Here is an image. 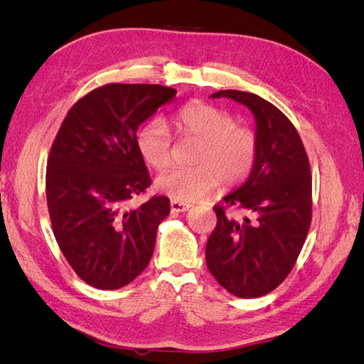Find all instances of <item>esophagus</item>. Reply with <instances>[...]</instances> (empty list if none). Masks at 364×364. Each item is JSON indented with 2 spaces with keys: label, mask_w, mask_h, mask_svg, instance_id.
Instances as JSON below:
<instances>
[{
  "label": "esophagus",
  "mask_w": 364,
  "mask_h": 364,
  "mask_svg": "<svg viewBox=\"0 0 364 364\" xmlns=\"http://www.w3.org/2000/svg\"><path fill=\"white\" fill-rule=\"evenodd\" d=\"M170 208H171V212H173V213H183V212L189 210L191 205H189V204H183V202L171 200V202H170Z\"/></svg>",
  "instance_id": "obj_1"
}]
</instances>
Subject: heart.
I'll use <instances>...</instances> for the list:
<instances>
[{
    "mask_svg": "<svg viewBox=\"0 0 364 364\" xmlns=\"http://www.w3.org/2000/svg\"><path fill=\"white\" fill-rule=\"evenodd\" d=\"M183 136L199 141L193 168H173L156 180L159 193L189 204L220 184L236 186L250 175L257 159V138L252 130L236 125L228 110L205 102H193L176 114ZM138 151L156 170L167 168L173 154V138L167 123L154 119L138 133Z\"/></svg>",
    "mask_w": 364,
    "mask_h": 364,
    "instance_id": "heart-1",
    "label": "heart"
}]
</instances>
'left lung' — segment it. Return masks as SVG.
Returning a JSON list of instances; mask_svg holds the SVG:
<instances>
[{"label": "left lung", "instance_id": "left-lung-1", "mask_svg": "<svg viewBox=\"0 0 364 364\" xmlns=\"http://www.w3.org/2000/svg\"><path fill=\"white\" fill-rule=\"evenodd\" d=\"M212 97H230L254 114L257 159L247 181L223 197L242 217L213 207L217 226L205 245L207 268L236 297H262L287 278L310 230V162L291 120L267 100L237 90Z\"/></svg>", "mask_w": 364, "mask_h": 364}]
</instances>
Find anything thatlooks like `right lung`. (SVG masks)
<instances>
[{
  "label": "right lung",
  "instance_id": "right-lung-1",
  "mask_svg": "<svg viewBox=\"0 0 364 364\" xmlns=\"http://www.w3.org/2000/svg\"><path fill=\"white\" fill-rule=\"evenodd\" d=\"M175 95L162 85H104L73 104L59 128L46 167L48 210L60 252L86 284L120 289L151 262L168 197L125 204L151 186L138 128Z\"/></svg>",
  "mask_w": 364,
  "mask_h": 364
}]
</instances>
